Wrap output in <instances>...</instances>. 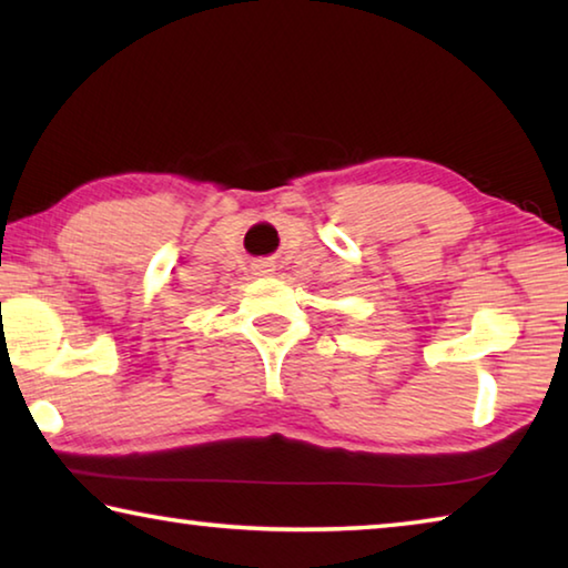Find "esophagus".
<instances>
[{"mask_svg":"<svg viewBox=\"0 0 568 568\" xmlns=\"http://www.w3.org/2000/svg\"><path fill=\"white\" fill-rule=\"evenodd\" d=\"M253 267H255L257 275H271L273 273V263H267V261H257Z\"/></svg>","mask_w":568,"mask_h":568,"instance_id":"1","label":"esophagus"}]
</instances>
